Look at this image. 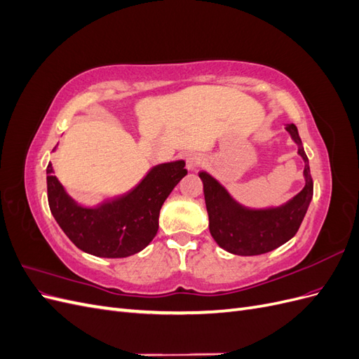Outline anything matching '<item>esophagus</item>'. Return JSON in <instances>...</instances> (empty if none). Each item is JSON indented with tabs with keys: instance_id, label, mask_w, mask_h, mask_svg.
I'll return each instance as SVG.
<instances>
[{
	"instance_id": "esophagus-1",
	"label": "esophagus",
	"mask_w": 359,
	"mask_h": 359,
	"mask_svg": "<svg viewBox=\"0 0 359 359\" xmlns=\"http://www.w3.org/2000/svg\"><path fill=\"white\" fill-rule=\"evenodd\" d=\"M184 160H186V168L189 170H196L203 161L202 156L198 154V153H189V154L184 156Z\"/></svg>"
}]
</instances>
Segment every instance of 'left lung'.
<instances>
[{
	"label": "left lung",
	"instance_id": "obj_1",
	"mask_svg": "<svg viewBox=\"0 0 359 359\" xmlns=\"http://www.w3.org/2000/svg\"><path fill=\"white\" fill-rule=\"evenodd\" d=\"M286 130L298 145V154L306 165V186L285 205L265 210L247 208L238 203L208 172L199 173L210 217V232L226 252L238 256L264 255L287 243L299 229L313 198V180L297 126L287 124Z\"/></svg>",
	"mask_w": 359,
	"mask_h": 359
}]
</instances>
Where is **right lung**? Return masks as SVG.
<instances>
[{
	"label": "right lung",
	"instance_id": "right-lung-1",
	"mask_svg": "<svg viewBox=\"0 0 359 359\" xmlns=\"http://www.w3.org/2000/svg\"><path fill=\"white\" fill-rule=\"evenodd\" d=\"M184 166V160L161 163L124 196L106 201L95 208H85L69 196L49 163V208L62 232L82 252L99 257L132 256L153 241L163 202L187 175Z\"/></svg>",
	"mask_w": 359,
	"mask_h": 359
}]
</instances>
